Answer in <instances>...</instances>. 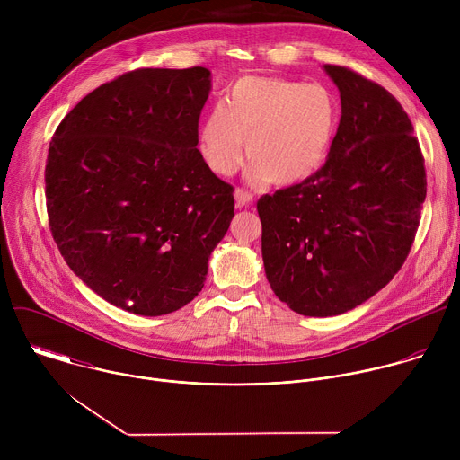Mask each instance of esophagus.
<instances>
[{
  "mask_svg": "<svg viewBox=\"0 0 460 460\" xmlns=\"http://www.w3.org/2000/svg\"><path fill=\"white\" fill-rule=\"evenodd\" d=\"M234 199H236V206H238V208H245V206H249V204L252 202V194H251L249 190L238 187V189L234 190Z\"/></svg>",
  "mask_w": 460,
  "mask_h": 460,
  "instance_id": "34e87169",
  "label": "esophagus"
}]
</instances>
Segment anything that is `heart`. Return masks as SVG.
I'll return each mask as SVG.
<instances>
[{"instance_id": "heart-1", "label": "heart", "mask_w": 460, "mask_h": 460, "mask_svg": "<svg viewBox=\"0 0 460 460\" xmlns=\"http://www.w3.org/2000/svg\"><path fill=\"white\" fill-rule=\"evenodd\" d=\"M341 119L335 93L322 84L247 76L206 116L199 149L218 176H231L247 156L252 181L288 185L309 178L330 155Z\"/></svg>"}]
</instances>
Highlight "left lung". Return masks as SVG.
I'll list each match as a JSON object with an SVG mask.
<instances>
[{"label": "left lung", "instance_id": "left-lung-1", "mask_svg": "<svg viewBox=\"0 0 460 460\" xmlns=\"http://www.w3.org/2000/svg\"><path fill=\"white\" fill-rule=\"evenodd\" d=\"M323 69L342 102L330 156L256 204L271 289L305 316L346 313L395 277L426 200L424 156L399 100L342 65Z\"/></svg>", "mask_w": 460, "mask_h": 460}]
</instances>
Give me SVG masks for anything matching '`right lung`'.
<instances>
[{
	"label": "right lung",
	"mask_w": 460,
	"mask_h": 460,
	"mask_svg": "<svg viewBox=\"0 0 460 460\" xmlns=\"http://www.w3.org/2000/svg\"><path fill=\"white\" fill-rule=\"evenodd\" d=\"M211 73L135 69L89 93L49 146L52 238L102 298L158 316L204 288L234 217V189L206 164L199 119Z\"/></svg>",
	"instance_id": "1"
}]
</instances>
